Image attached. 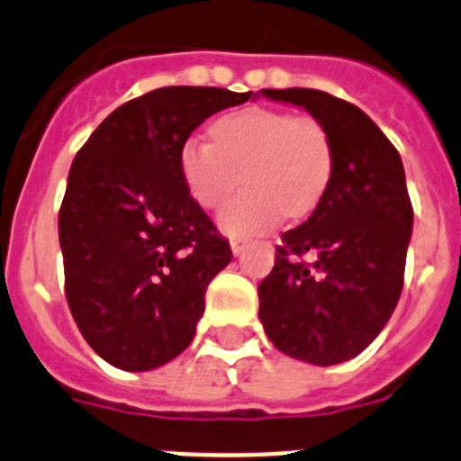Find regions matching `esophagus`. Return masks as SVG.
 I'll use <instances>...</instances> for the list:
<instances>
[{"mask_svg":"<svg viewBox=\"0 0 461 461\" xmlns=\"http://www.w3.org/2000/svg\"><path fill=\"white\" fill-rule=\"evenodd\" d=\"M230 249H233V254L238 257V254H242V249H245V240H230Z\"/></svg>","mask_w":461,"mask_h":461,"instance_id":"esophagus-1","label":"esophagus"}]
</instances>
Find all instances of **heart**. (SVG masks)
Here are the masks:
<instances>
[{
  "mask_svg": "<svg viewBox=\"0 0 461 461\" xmlns=\"http://www.w3.org/2000/svg\"><path fill=\"white\" fill-rule=\"evenodd\" d=\"M212 143L188 136L178 148V171L200 207H221L219 226L233 238L264 233L285 216L313 212L332 181L334 150L313 117L287 110L242 108L209 127Z\"/></svg>",
  "mask_w": 461,
  "mask_h": 461,
  "instance_id": "obj_1",
  "label": "heart"
}]
</instances>
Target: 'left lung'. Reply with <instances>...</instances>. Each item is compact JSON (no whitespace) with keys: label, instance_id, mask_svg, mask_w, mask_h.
I'll use <instances>...</instances> for the list:
<instances>
[{"label":"left lung","instance_id":"left-lung-1","mask_svg":"<svg viewBox=\"0 0 461 461\" xmlns=\"http://www.w3.org/2000/svg\"><path fill=\"white\" fill-rule=\"evenodd\" d=\"M308 110L332 139L334 171L308 221L283 233L258 285V318L277 351L311 365L363 353L401 299L412 235L401 155L353 103L318 89H261Z\"/></svg>","mask_w":461,"mask_h":461}]
</instances>
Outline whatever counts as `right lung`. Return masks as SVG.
Segmentation results:
<instances>
[{
    "mask_svg": "<svg viewBox=\"0 0 461 461\" xmlns=\"http://www.w3.org/2000/svg\"><path fill=\"white\" fill-rule=\"evenodd\" d=\"M249 96L148 91L110 113L75 155L59 214L66 299L105 363L155 370L195 337L204 292L233 252L190 197L178 148L209 115Z\"/></svg>",
    "mask_w": 461,
    "mask_h": 461,
    "instance_id": "1",
    "label": "right lung"
}]
</instances>
